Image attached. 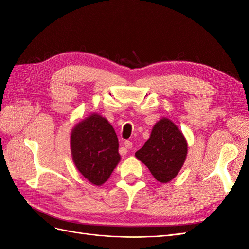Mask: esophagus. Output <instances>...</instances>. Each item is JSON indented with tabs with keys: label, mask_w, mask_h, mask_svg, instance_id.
<instances>
[{
	"label": "esophagus",
	"mask_w": 249,
	"mask_h": 249,
	"mask_svg": "<svg viewBox=\"0 0 249 249\" xmlns=\"http://www.w3.org/2000/svg\"><path fill=\"white\" fill-rule=\"evenodd\" d=\"M124 146H125V148H132L133 147V143H132V141H130V140H125L124 142Z\"/></svg>",
	"instance_id": "1"
}]
</instances>
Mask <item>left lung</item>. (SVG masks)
Returning a JSON list of instances; mask_svg holds the SVG:
<instances>
[{"mask_svg":"<svg viewBox=\"0 0 249 249\" xmlns=\"http://www.w3.org/2000/svg\"><path fill=\"white\" fill-rule=\"evenodd\" d=\"M187 153L183 133L171 120L163 117L154 125L149 139L135 156L146 165L157 180L168 183L178 176Z\"/></svg>","mask_w":249,"mask_h":249,"instance_id":"1","label":"left lung"}]
</instances>
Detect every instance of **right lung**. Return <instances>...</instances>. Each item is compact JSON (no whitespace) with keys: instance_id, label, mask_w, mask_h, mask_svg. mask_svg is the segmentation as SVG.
Wrapping results in <instances>:
<instances>
[{"instance_id":"right-lung-1","label":"right lung","mask_w":249,"mask_h":249,"mask_svg":"<svg viewBox=\"0 0 249 249\" xmlns=\"http://www.w3.org/2000/svg\"><path fill=\"white\" fill-rule=\"evenodd\" d=\"M71 149L78 170L95 186L106 182L120 161L116 133L108 120L97 113L73 127Z\"/></svg>"}]
</instances>
